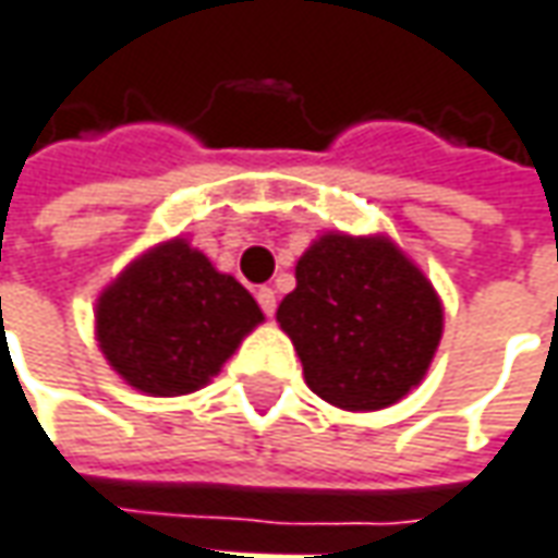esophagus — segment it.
<instances>
[{"instance_id":"1","label":"esophagus","mask_w":558,"mask_h":558,"mask_svg":"<svg viewBox=\"0 0 558 558\" xmlns=\"http://www.w3.org/2000/svg\"><path fill=\"white\" fill-rule=\"evenodd\" d=\"M256 299H259L262 312L268 317H275V308H278V296H275V290L271 287H262L259 293H256Z\"/></svg>"}]
</instances>
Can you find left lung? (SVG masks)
<instances>
[{"label": "left lung", "instance_id": "1", "mask_svg": "<svg viewBox=\"0 0 558 558\" xmlns=\"http://www.w3.org/2000/svg\"><path fill=\"white\" fill-rule=\"evenodd\" d=\"M305 383L345 411H379L423 379L441 339L433 283L383 238L327 234L280 302Z\"/></svg>", "mask_w": 558, "mask_h": 558}]
</instances>
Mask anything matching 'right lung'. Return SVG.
I'll return each instance as SVG.
<instances>
[{
    "instance_id": "add662e5",
    "label": "right lung",
    "mask_w": 558,
    "mask_h": 558,
    "mask_svg": "<svg viewBox=\"0 0 558 558\" xmlns=\"http://www.w3.org/2000/svg\"><path fill=\"white\" fill-rule=\"evenodd\" d=\"M110 367L147 395L201 389L262 320L256 299L184 241L150 250L98 299Z\"/></svg>"
}]
</instances>
